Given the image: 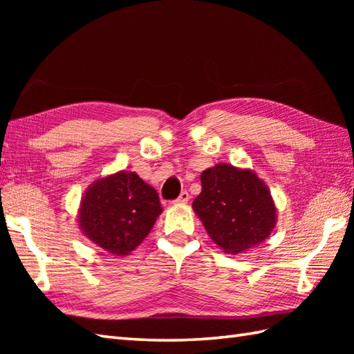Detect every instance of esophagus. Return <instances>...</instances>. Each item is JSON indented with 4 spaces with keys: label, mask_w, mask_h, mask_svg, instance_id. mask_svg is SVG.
Listing matches in <instances>:
<instances>
[{
    "label": "esophagus",
    "mask_w": 354,
    "mask_h": 354,
    "mask_svg": "<svg viewBox=\"0 0 354 354\" xmlns=\"http://www.w3.org/2000/svg\"><path fill=\"white\" fill-rule=\"evenodd\" d=\"M190 201V194L189 192H181L179 194V198L176 201H173V204H187V202Z\"/></svg>",
    "instance_id": "obj_1"
}]
</instances>
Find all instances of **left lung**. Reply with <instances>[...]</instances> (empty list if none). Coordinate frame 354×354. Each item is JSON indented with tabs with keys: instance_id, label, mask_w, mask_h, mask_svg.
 Returning <instances> with one entry per match:
<instances>
[{
	"instance_id": "8db88e82",
	"label": "left lung",
	"mask_w": 354,
	"mask_h": 354,
	"mask_svg": "<svg viewBox=\"0 0 354 354\" xmlns=\"http://www.w3.org/2000/svg\"><path fill=\"white\" fill-rule=\"evenodd\" d=\"M201 183L193 209L223 252L242 254L265 242L277 223V208L254 170L221 162L202 171Z\"/></svg>"
}]
</instances>
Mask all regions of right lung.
Here are the masks:
<instances>
[{
	"label": "right lung",
	"mask_w": 354,
	"mask_h": 354,
	"mask_svg": "<svg viewBox=\"0 0 354 354\" xmlns=\"http://www.w3.org/2000/svg\"><path fill=\"white\" fill-rule=\"evenodd\" d=\"M162 207L156 190L135 171L97 179L82 196L79 228L102 250L129 255L153 228Z\"/></svg>",
	"instance_id": "1"
}]
</instances>
